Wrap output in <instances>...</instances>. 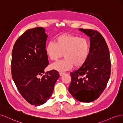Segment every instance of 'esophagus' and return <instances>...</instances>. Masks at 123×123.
<instances>
[{
	"instance_id": "1",
	"label": "esophagus",
	"mask_w": 123,
	"mask_h": 123,
	"mask_svg": "<svg viewBox=\"0 0 123 123\" xmlns=\"http://www.w3.org/2000/svg\"><path fill=\"white\" fill-rule=\"evenodd\" d=\"M60 74V75L61 76H62V75H63L64 74H65V73H64V72H60V73H59Z\"/></svg>"
}]
</instances>
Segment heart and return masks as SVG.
I'll use <instances>...</instances> for the list:
<instances>
[{"label":"heart","instance_id":"b5f03b06","mask_svg":"<svg viewBox=\"0 0 123 123\" xmlns=\"http://www.w3.org/2000/svg\"><path fill=\"white\" fill-rule=\"evenodd\" d=\"M55 43L49 42L45 47L47 55L55 61L64 55V59L53 63L51 68L59 72L80 68L85 64L90 52L89 41L75 35L64 33L56 37Z\"/></svg>","mask_w":123,"mask_h":123}]
</instances>
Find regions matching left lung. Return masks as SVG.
Instances as JSON below:
<instances>
[{"mask_svg": "<svg viewBox=\"0 0 123 123\" xmlns=\"http://www.w3.org/2000/svg\"><path fill=\"white\" fill-rule=\"evenodd\" d=\"M90 37V52L87 61L77 71L70 73L68 91L81 102H92L104 92L110 77L111 60L106 41L98 31L80 29Z\"/></svg>", "mask_w": 123, "mask_h": 123, "instance_id": "8db88e82", "label": "left lung"}]
</instances>
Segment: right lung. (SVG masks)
<instances>
[{"label":"right lung","mask_w":123,"mask_h":123,"mask_svg":"<svg viewBox=\"0 0 123 123\" xmlns=\"http://www.w3.org/2000/svg\"><path fill=\"white\" fill-rule=\"evenodd\" d=\"M47 38L43 28L28 29L17 38L12 52L13 81L24 98L35 106L49 98L60 76L53 69L41 77L49 64L45 51Z\"/></svg>","instance_id":"add662e5"}]
</instances>
